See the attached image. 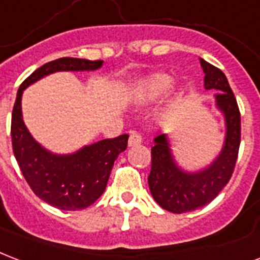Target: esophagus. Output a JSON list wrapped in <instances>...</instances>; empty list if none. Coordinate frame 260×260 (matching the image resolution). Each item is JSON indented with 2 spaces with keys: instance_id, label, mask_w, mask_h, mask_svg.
<instances>
[{
  "instance_id": "esophagus-1",
  "label": "esophagus",
  "mask_w": 260,
  "mask_h": 260,
  "mask_svg": "<svg viewBox=\"0 0 260 260\" xmlns=\"http://www.w3.org/2000/svg\"><path fill=\"white\" fill-rule=\"evenodd\" d=\"M142 140H143V138H142V135H140L139 132H131L129 140H128V145L138 146L142 143Z\"/></svg>"
}]
</instances>
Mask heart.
<instances>
[{
	"mask_svg": "<svg viewBox=\"0 0 260 260\" xmlns=\"http://www.w3.org/2000/svg\"><path fill=\"white\" fill-rule=\"evenodd\" d=\"M172 86V78L167 74H151L138 82L134 88L132 96L138 103H153L169 91Z\"/></svg>",
	"mask_w": 260,
	"mask_h": 260,
	"instance_id": "1",
	"label": "heart"
}]
</instances>
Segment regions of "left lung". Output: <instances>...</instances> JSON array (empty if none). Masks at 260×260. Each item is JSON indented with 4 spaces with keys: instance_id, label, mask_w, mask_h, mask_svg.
I'll return each instance as SVG.
<instances>
[{
    "instance_id": "left-lung-1",
    "label": "left lung",
    "mask_w": 260,
    "mask_h": 260,
    "mask_svg": "<svg viewBox=\"0 0 260 260\" xmlns=\"http://www.w3.org/2000/svg\"><path fill=\"white\" fill-rule=\"evenodd\" d=\"M205 89H216V105L224 114L226 139L222 153L211 167L187 174L176 167L167 136L159 135L151 147L149 187L153 199L169 212L183 213L203 208L212 201L230 180L237 162L241 142V115L236 96L223 71L201 59Z\"/></svg>"
}]
</instances>
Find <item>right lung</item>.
Instances as JSON below:
<instances>
[{
	"mask_svg": "<svg viewBox=\"0 0 260 260\" xmlns=\"http://www.w3.org/2000/svg\"><path fill=\"white\" fill-rule=\"evenodd\" d=\"M103 60L60 57L45 63L22 82L13 106L11 136L13 154L34 194L55 208H88L105 191L118 154L128 146L126 135L103 139L70 155L52 154L32 139L22 118V93L30 84L55 71L96 70Z\"/></svg>",
	"mask_w": 260,
	"mask_h": 260,
	"instance_id": "add662e5",
	"label": "right lung"
}]
</instances>
